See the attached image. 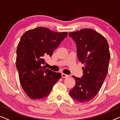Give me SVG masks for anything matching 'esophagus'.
I'll return each instance as SVG.
<instances>
[{
  "mask_svg": "<svg viewBox=\"0 0 120 120\" xmlns=\"http://www.w3.org/2000/svg\"><path fill=\"white\" fill-rule=\"evenodd\" d=\"M61 76H62V77H63V78H69V75H66V74H64V73L61 74Z\"/></svg>",
  "mask_w": 120,
  "mask_h": 120,
  "instance_id": "1",
  "label": "esophagus"
}]
</instances>
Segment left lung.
I'll use <instances>...</instances> for the list:
<instances>
[{
    "label": "left lung",
    "instance_id": "8db88e82",
    "mask_svg": "<svg viewBox=\"0 0 120 120\" xmlns=\"http://www.w3.org/2000/svg\"><path fill=\"white\" fill-rule=\"evenodd\" d=\"M69 35L76 44L79 60L84 64L81 78L73 76L75 85L69 94L79 102H87L97 95L106 77L110 57L108 42L91 29H82Z\"/></svg>",
    "mask_w": 120,
    "mask_h": 120
}]
</instances>
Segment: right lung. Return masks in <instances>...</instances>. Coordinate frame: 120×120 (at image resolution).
Returning a JSON list of instances; mask_svg holds the SVG:
<instances>
[{
  "mask_svg": "<svg viewBox=\"0 0 120 120\" xmlns=\"http://www.w3.org/2000/svg\"><path fill=\"white\" fill-rule=\"evenodd\" d=\"M68 34L38 27L22 35L16 50V66L21 85L29 98L38 100L46 97L61 78L60 72L42 65L44 58L47 55L51 56Z\"/></svg>",
  "mask_w": 120,
  "mask_h": 120,
  "instance_id": "obj_1",
  "label": "right lung"
}]
</instances>
